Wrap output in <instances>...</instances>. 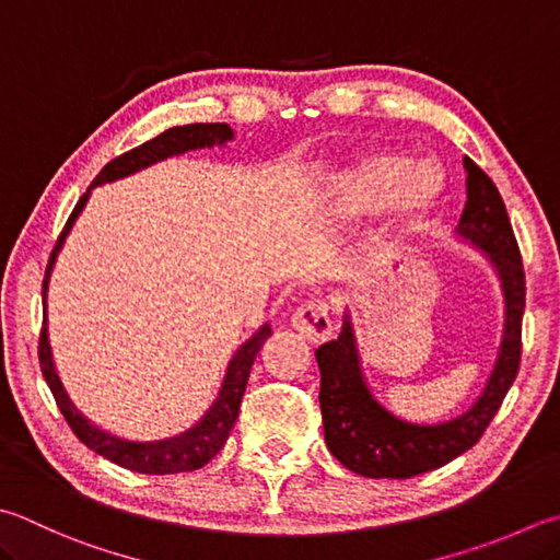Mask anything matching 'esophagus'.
I'll return each mask as SVG.
<instances>
[{
    "mask_svg": "<svg viewBox=\"0 0 560 560\" xmlns=\"http://www.w3.org/2000/svg\"><path fill=\"white\" fill-rule=\"evenodd\" d=\"M290 324L302 339H307L312 343H324L331 336L329 307H326V302L322 300H314L310 304H304V307H300L292 314Z\"/></svg>",
    "mask_w": 560,
    "mask_h": 560,
    "instance_id": "obj_1",
    "label": "esophagus"
}]
</instances>
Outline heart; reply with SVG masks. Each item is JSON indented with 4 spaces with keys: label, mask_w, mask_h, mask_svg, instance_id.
I'll list each match as a JSON object with an SVG mask.
<instances>
[{
    "label": "heart",
    "mask_w": 560,
    "mask_h": 560,
    "mask_svg": "<svg viewBox=\"0 0 560 560\" xmlns=\"http://www.w3.org/2000/svg\"><path fill=\"white\" fill-rule=\"evenodd\" d=\"M441 189L444 177L429 161L415 163L407 153L383 149L358 155L343 167L331 189V209L343 219L371 217L399 197L397 236L405 238L436 207Z\"/></svg>",
    "instance_id": "b5f03b06"
}]
</instances>
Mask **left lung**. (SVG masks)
Returning a JSON list of instances; mask_svg holds the SVG:
<instances>
[{
  "mask_svg": "<svg viewBox=\"0 0 560 560\" xmlns=\"http://www.w3.org/2000/svg\"><path fill=\"white\" fill-rule=\"evenodd\" d=\"M463 167L468 199L456 236L480 250L500 282L504 324L498 358L482 393L466 411L434 424H419L393 415L373 395L363 373L351 312L346 310L339 339L319 346L314 355L322 373L324 441L334 456L358 476L411 478L446 466L478 444L520 371L526 298L522 256L498 187L470 158H463Z\"/></svg>",
  "mask_w": 560,
  "mask_h": 560,
  "instance_id": "obj_1",
  "label": "left lung"
}]
</instances>
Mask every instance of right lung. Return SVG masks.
I'll list each match as a JSON object with an SVG mask.
<instances>
[{
    "label": "right lung",
    "instance_id": "obj_1",
    "mask_svg": "<svg viewBox=\"0 0 560 560\" xmlns=\"http://www.w3.org/2000/svg\"><path fill=\"white\" fill-rule=\"evenodd\" d=\"M229 141H234V129L229 124H187V126H173V129L163 131L155 139L145 141L139 149H133L129 153H124L119 158H114L112 163L102 167V173L94 177V183L88 187V192L80 197V202L72 209V214L68 219L66 229L58 238L56 248L50 253L48 268H46V280H44V331H40V343H38V361H40V371H44L46 383L50 387L52 397H56L58 409L62 411V417L70 424V429L75 431V436L82 441L84 446L92 448L94 453H100L107 460L116 463V466L129 468L136 472H145V476H167V472H187V470H197L207 466L217 453L224 448L226 439L231 434V429L236 424L238 417V407L241 399H244L246 385H248V375H250V365L256 361L258 351L270 339V324H262L260 329L246 339V343L238 346V351L231 355V361L226 365L224 380H221V387L214 397V402L209 405V409L199 417L192 427L180 431L175 436H165V439H155V441H133V439H124L116 436L112 431L102 429L94 424L92 419H88L82 411L72 405L70 395L62 387L58 371H56V361H52V351H50V341H48V284H50V272L52 266H56L58 253L66 246V238L75 226L78 217L82 214L84 205L92 195L94 187L107 185L124 180L139 171H145L161 161H167L173 155H183L187 151H199V149H224Z\"/></svg>",
    "mask_w": 560,
    "mask_h": 560
}]
</instances>
